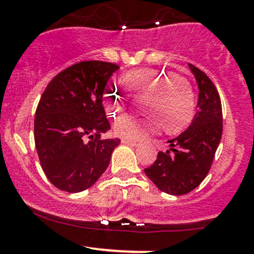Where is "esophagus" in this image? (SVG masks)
<instances>
[{
  "mask_svg": "<svg viewBox=\"0 0 254 254\" xmlns=\"http://www.w3.org/2000/svg\"><path fill=\"white\" fill-rule=\"evenodd\" d=\"M122 141H123V143H127V145L132 146V147H136V146H139V142L132 141V140H130V139H123Z\"/></svg>",
  "mask_w": 254,
  "mask_h": 254,
  "instance_id": "1",
  "label": "esophagus"
}]
</instances>
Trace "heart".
Masks as SVG:
<instances>
[{
	"mask_svg": "<svg viewBox=\"0 0 254 254\" xmlns=\"http://www.w3.org/2000/svg\"><path fill=\"white\" fill-rule=\"evenodd\" d=\"M135 92L147 94L143 112L151 113L143 118L125 115L115 124L118 132L130 140H142L160 130L161 122L167 130L175 131L186 127L193 115V94L187 82L170 79L157 70H143L131 76ZM125 97L115 87L107 89L104 104L111 111H120Z\"/></svg>",
	"mask_w": 254,
	"mask_h": 254,
	"instance_id": "b5f03b06",
	"label": "heart"
}]
</instances>
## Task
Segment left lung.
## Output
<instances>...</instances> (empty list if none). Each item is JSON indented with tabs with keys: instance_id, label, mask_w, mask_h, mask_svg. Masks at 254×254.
<instances>
[{
	"instance_id": "8db88e82",
	"label": "left lung",
	"mask_w": 254,
	"mask_h": 254,
	"mask_svg": "<svg viewBox=\"0 0 254 254\" xmlns=\"http://www.w3.org/2000/svg\"><path fill=\"white\" fill-rule=\"evenodd\" d=\"M198 84V111L188 129L168 140L170 150L158 152L145 173L160 190L183 195L204 181L222 135V108L216 87L205 73L188 64Z\"/></svg>"
}]
</instances>
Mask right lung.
Here are the masks:
<instances>
[{
  "label": "right lung",
  "instance_id": "add662e5",
  "mask_svg": "<svg viewBox=\"0 0 254 254\" xmlns=\"http://www.w3.org/2000/svg\"><path fill=\"white\" fill-rule=\"evenodd\" d=\"M118 68L104 61L76 64L51 79L40 98L35 148L45 176L60 190L78 193L93 186L119 145L117 137L101 139L111 129L103 93Z\"/></svg>",
  "mask_w": 254,
  "mask_h": 254
}]
</instances>
